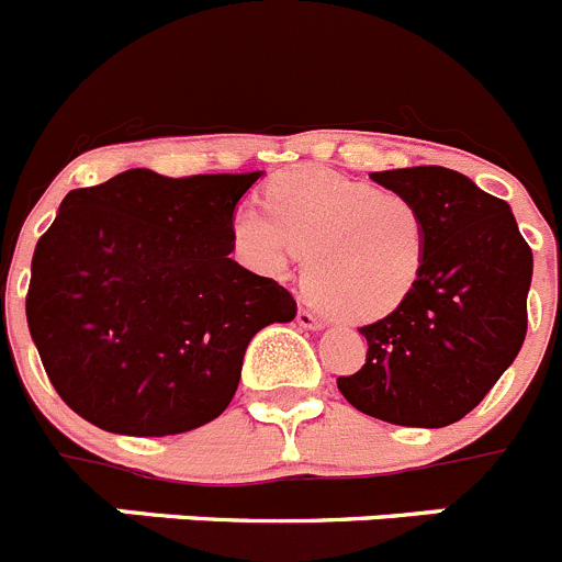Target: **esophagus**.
I'll return each mask as SVG.
<instances>
[{
    "mask_svg": "<svg viewBox=\"0 0 562 562\" xmlns=\"http://www.w3.org/2000/svg\"><path fill=\"white\" fill-rule=\"evenodd\" d=\"M296 322H299V327H305V329H322V318H318L316 313L307 311V307H299Z\"/></svg>",
    "mask_w": 562,
    "mask_h": 562,
    "instance_id": "1",
    "label": "esophagus"
}]
</instances>
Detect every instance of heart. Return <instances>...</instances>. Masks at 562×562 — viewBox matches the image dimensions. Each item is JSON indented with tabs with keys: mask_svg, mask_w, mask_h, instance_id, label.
I'll use <instances>...</instances> for the list:
<instances>
[{
	"mask_svg": "<svg viewBox=\"0 0 562 562\" xmlns=\"http://www.w3.org/2000/svg\"><path fill=\"white\" fill-rule=\"evenodd\" d=\"M266 212L235 213L240 255L266 274H282L305 251L307 296L335 316H385L422 277L427 224L402 193L327 169H293L266 188Z\"/></svg>",
	"mask_w": 562,
	"mask_h": 562,
	"instance_id": "1",
	"label": "heart"
}]
</instances>
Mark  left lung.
I'll use <instances>...</instances> for the list:
<instances>
[{
  "label": "left lung",
  "instance_id": "obj_1",
  "mask_svg": "<svg viewBox=\"0 0 562 562\" xmlns=\"http://www.w3.org/2000/svg\"><path fill=\"white\" fill-rule=\"evenodd\" d=\"M427 224V255L393 313L360 327L363 369L338 391L366 416L400 427H447L474 411L527 335L532 249L505 199L443 166L374 171Z\"/></svg>",
  "mask_w": 562,
  "mask_h": 562
}]
</instances>
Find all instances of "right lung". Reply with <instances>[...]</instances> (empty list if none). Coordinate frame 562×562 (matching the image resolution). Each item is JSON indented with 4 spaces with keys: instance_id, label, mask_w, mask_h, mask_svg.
I'll list each match as a JSON object with an SVG mask.
<instances>
[{
    "instance_id": "add662e5",
    "label": "right lung",
    "mask_w": 562,
    "mask_h": 562,
    "mask_svg": "<svg viewBox=\"0 0 562 562\" xmlns=\"http://www.w3.org/2000/svg\"><path fill=\"white\" fill-rule=\"evenodd\" d=\"M260 175L130 169L63 199L35 246L27 324L77 416L160 438L227 411L249 340L296 316L280 282L229 257L235 207Z\"/></svg>"
}]
</instances>
